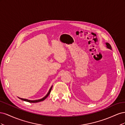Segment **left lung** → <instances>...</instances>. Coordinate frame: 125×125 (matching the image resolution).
<instances>
[{
	"label": "left lung",
	"mask_w": 125,
	"mask_h": 125,
	"mask_svg": "<svg viewBox=\"0 0 125 125\" xmlns=\"http://www.w3.org/2000/svg\"><path fill=\"white\" fill-rule=\"evenodd\" d=\"M106 47H107V48L110 49V50H112V47H111L110 44H109L108 43H106Z\"/></svg>",
	"instance_id": "obj_1"
}]
</instances>
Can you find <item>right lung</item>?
<instances>
[{"instance_id":"1","label":"right lung","mask_w":125,"mask_h":125,"mask_svg":"<svg viewBox=\"0 0 125 125\" xmlns=\"http://www.w3.org/2000/svg\"><path fill=\"white\" fill-rule=\"evenodd\" d=\"M52 86H51V88H50V90H49V91H48V92L47 93V94L46 95V96H45L44 97H43L42 99H41L36 100H28V99H22V98H20V97H18V98H19L20 99H21V100H23V101L30 102V103H37V102H41V101H44L45 99H46V98H47V97L49 95V94H50L51 91V90H52Z\"/></svg>"}]
</instances>
